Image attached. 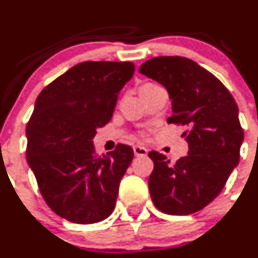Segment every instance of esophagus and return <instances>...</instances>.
Wrapping results in <instances>:
<instances>
[{"mask_svg": "<svg viewBox=\"0 0 258 258\" xmlns=\"http://www.w3.org/2000/svg\"><path fill=\"white\" fill-rule=\"evenodd\" d=\"M134 154L135 156H146V154H148V150H146L144 146H134Z\"/></svg>", "mask_w": 258, "mask_h": 258, "instance_id": "esophagus-1", "label": "esophagus"}]
</instances>
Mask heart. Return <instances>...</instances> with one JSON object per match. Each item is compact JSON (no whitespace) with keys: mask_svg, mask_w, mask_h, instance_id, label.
<instances>
[{"mask_svg":"<svg viewBox=\"0 0 258 258\" xmlns=\"http://www.w3.org/2000/svg\"><path fill=\"white\" fill-rule=\"evenodd\" d=\"M155 84H151V82H146V84H144L143 86L140 87V90H143V88H146V87H150V86H154Z\"/></svg>","mask_w":258,"mask_h":258,"instance_id":"1","label":"heart"}]
</instances>
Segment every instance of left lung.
Instances as JSON below:
<instances>
[{
    "instance_id": "8db88e82",
    "label": "left lung",
    "mask_w": 258,
    "mask_h": 258,
    "mask_svg": "<svg viewBox=\"0 0 258 258\" xmlns=\"http://www.w3.org/2000/svg\"><path fill=\"white\" fill-rule=\"evenodd\" d=\"M139 73L167 88L173 110L167 121L183 126L188 144V155L176 163L160 152H149L154 161L151 199L165 214H193L217 198L240 161L239 108L218 77L187 57H152Z\"/></svg>"
}]
</instances>
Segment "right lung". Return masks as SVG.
<instances>
[{
    "mask_svg": "<svg viewBox=\"0 0 258 258\" xmlns=\"http://www.w3.org/2000/svg\"><path fill=\"white\" fill-rule=\"evenodd\" d=\"M134 71L130 61H84L50 82L35 101L26 130L27 161L48 207L71 223H98L114 209L134 151L118 144L99 156L92 139L112 119Z\"/></svg>",
    "mask_w": 258,
    "mask_h": 258,
    "instance_id": "1",
    "label": "right lung"
}]
</instances>
